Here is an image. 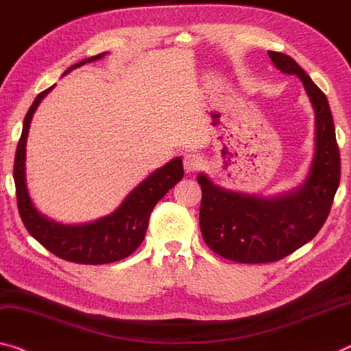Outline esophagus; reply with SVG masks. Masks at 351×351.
<instances>
[{"instance_id": "obj_1", "label": "esophagus", "mask_w": 351, "mask_h": 351, "mask_svg": "<svg viewBox=\"0 0 351 351\" xmlns=\"http://www.w3.org/2000/svg\"><path fill=\"white\" fill-rule=\"evenodd\" d=\"M182 164H184L187 173H193V171L202 169L203 158L198 153H186L184 158H182Z\"/></svg>"}]
</instances>
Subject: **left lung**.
Returning <instances> with one entry per match:
<instances>
[{
    "mask_svg": "<svg viewBox=\"0 0 351 351\" xmlns=\"http://www.w3.org/2000/svg\"><path fill=\"white\" fill-rule=\"evenodd\" d=\"M278 70L297 75L315 114V149L308 178L300 187L263 198L226 191L199 173V228L210 250L242 264L286 258L314 239L330 214L341 181V156L335 121L325 93L291 56L269 51Z\"/></svg>",
    "mask_w": 351,
    "mask_h": 351,
    "instance_id": "left-lung-1",
    "label": "left lung"
}]
</instances>
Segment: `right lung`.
<instances>
[{"instance_id": "obj_1", "label": "right lung", "mask_w": 351, "mask_h": 351, "mask_svg": "<svg viewBox=\"0 0 351 351\" xmlns=\"http://www.w3.org/2000/svg\"><path fill=\"white\" fill-rule=\"evenodd\" d=\"M104 54L106 53L92 56V58L71 65L64 75L87 62L101 59ZM53 87L38 93L34 103L31 104L25 117L19 145H16L14 181L21 220L29 234L38 243H42L48 252L60 259L92 265L109 264L125 259L136 252L145 237L149 214L154 206L184 176L182 160L181 158H175L164 167L154 170L123 199V203L112 214L106 215L103 219L84 225H64L48 219L47 215L38 213L29 197V192H27L25 162L26 141L32 115L42 99L48 95L49 90H53Z\"/></svg>"}]
</instances>
